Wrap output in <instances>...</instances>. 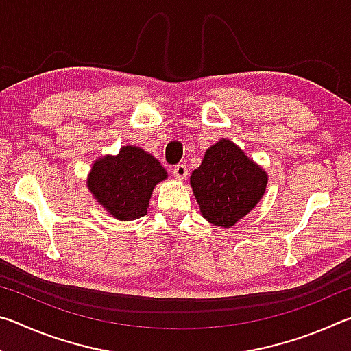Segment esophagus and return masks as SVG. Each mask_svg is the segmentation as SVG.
Masks as SVG:
<instances>
[{
    "mask_svg": "<svg viewBox=\"0 0 351 351\" xmlns=\"http://www.w3.org/2000/svg\"><path fill=\"white\" fill-rule=\"evenodd\" d=\"M173 176L176 180H186L187 178V167L184 164H178L173 167Z\"/></svg>",
    "mask_w": 351,
    "mask_h": 351,
    "instance_id": "1",
    "label": "esophagus"
}]
</instances>
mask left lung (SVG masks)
I'll list each match as a JSON object with an SVG mask.
<instances>
[{
    "label": "left lung",
    "mask_w": 351,
    "mask_h": 351,
    "mask_svg": "<svg viewBox=\"0 0 351 351\" xmlns=\"http://www.w3.org/2000/svg\"><path fill=\"white\" fill-rule=\"evenodd\" d=\"M268 173L230 139H219L204 152L190 175V187L203 218L229 229L260 203Z\"/></svg>",
    "instance_id": "8db88e82"
}]
</instances>
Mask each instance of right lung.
Segmentation results:
<instances>
[{
    "instance_id": "add662e5",
    "label": "right lung",
    "mask_w": 351,
    "mask_h": 351,
    "mask_svg": "<svg viewBox=\"0 0 351 351\" xmlns=\"http://www.w3.org/2000/svg\"><path fill=\"white\" fill-rule=\"evenodd\" d=\"M167 176L152 153L123 145L117 154H105L93 162L86 187L112 218L133 221L147 215L153 189Z\"/></svg>"
}]
</instances>
